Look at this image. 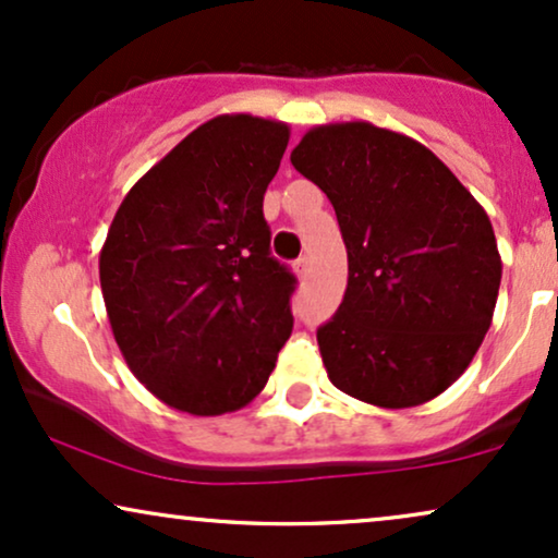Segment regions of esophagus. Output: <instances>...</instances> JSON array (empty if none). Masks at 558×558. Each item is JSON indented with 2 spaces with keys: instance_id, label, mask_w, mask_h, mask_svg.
<instances>
[{
  "instance_id": "obj_1",
  "label": "esophagus",
  "mask_w": 558,
  "mask_h": 558,
  "mask_svg": "<svg viewBox=\"0 0 558 558\" xmlns=\"http://www.w3.org/2000/svg\"><path fill=\"white\" fill-rule=\"evenodd\" d=\"M293 272L299 275V278H306V275H308V257H299V259H295V263H293Z\"/></svg>"
}]
</instances>
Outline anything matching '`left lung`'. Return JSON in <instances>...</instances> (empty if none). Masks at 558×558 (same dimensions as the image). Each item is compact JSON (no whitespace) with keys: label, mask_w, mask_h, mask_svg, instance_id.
Wrapping results in <instances>:
<instances>
[{"label":"left lung","mask_w":558,"mask_h":558,"mask_svg":"<svg viewBox=\"0 0 558 558\" xmlns=\"http://www.w3.org/2000/svg\"><path fill=\"white\" fill-rule=\"evenodd\" d=\"M291 165L335 206L348 291L316 331L337 389L384 409L448 389L489 331L502 280L478 201L420 141L365 121L314 125Z\"/></svg>","instance_id":"left-lung-1"}]
</instances>
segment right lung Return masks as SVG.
<instances>
[{
    "label": "right lung",
    "instance_id": "obj_1",
    "mask_svg": "<svg viewBox=\"0 0 558 558\" xmlns=\"http://www.w3.org/2000/svg\"><path fill=\"white\" fill-rule=\"evenodd\" d=\"M283 121L216 116L123 197L100 250L112 337L141 384L197 417L265 389L293 329L295 278L270 257L263 197Z\"/></svg>",
    "mask_w": 558,
    "mask_h": 558
}]
</instances>
